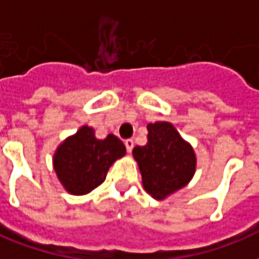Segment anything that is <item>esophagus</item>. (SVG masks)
<instances>
[{"label":"esophagus","mask_w":259,"mask_h":259,"mask_svg":"<svg viewBox=\"0 0 259 259\" xmlns=\"http://www.w3.org/2000/svg\"><path fill=\"white\" fill-rule=\"evenodd\" d=\"M124 146H126V150H127V152H132L133 147H135V141L132 140V139H127V140L124 141Z\"/></svg>","instance_id":"obj_1"}]
</instances>
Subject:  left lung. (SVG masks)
<instances>
[{"label":"left lung","mask_w":259,"mask_h":259,"mask_svg":"<svg viewBox=\"0 0 259 259\" xmlns=\"http://www.w3.org/2000/svg\"><path fill=\"white\" fill-rule=\"evenodd\" d=\"M147 130V144L136 146L133 157L139 163L144 190L155 200H165L193 179L197 158L193 147L172 123H148Z\"/></svg>","instance_id":"8db88e82"}]
</instances>
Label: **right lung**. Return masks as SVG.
Instances as JSON below:
<instances>
[{"label":"right lung","instance_id":"right-lung-1","mask_svg":"<svg viewBox=\"0 0 259 259\" xmlns=\"http://www.w3.org/2000/svg\"><path fill=\"white\" fill-rule=\"evenodd\" d=\"M124 154L126 147L116 136L108 135L100 140L93 127L81 126L57 148L54 170L65 190L83 195L101 185L111 165Z\"/></svg>","mask_w":259,"mask_h":259}]
</instances>
